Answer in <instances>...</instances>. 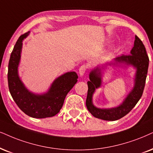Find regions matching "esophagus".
I'll return each mask as SVG.
<instances>
[{"instance_id":"34e87169","label":"esophagus","mask_w":153,"mask_h":153,"mask_svg":"<svg viewBox=\"0 0 153 153\" xmlns=\"http://www.w3.org/2000/svg\"><path fill=\"white\" fill-rule=\"evenodd\" d=\"M87 71V66L85 65H82L80 68H79V74H80V77H82L85 73Z\"/></svg>"}]
</instances>
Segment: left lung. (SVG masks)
<instances>
[{"mask_svg":"<svg viewBox=\"0 0 153 153\" xmlns=\"http://www.w3.org/2000/svg\"><path fill=\"white\" fill-rule=\"evenodd\" d=\"M111 65L132 66L136 69L134 85L132 90L123 102L117 107L112 108H99L94 105L92 102L93 94L97 88L101 87L103 72ZM149 65V59L145 46L138 36H135L134 45L131 50L130 55H121L114 58L111 61L98 65L92 69L89 74L90 80L88 82V90L86 106L88 111L94 117L105 121H116L129 113L136 106L142 96L146 85V80Z\"/></svg>","mask_w":153,"mask_h":153,"instance_id":"1","label":"left lung"}]
</instances>
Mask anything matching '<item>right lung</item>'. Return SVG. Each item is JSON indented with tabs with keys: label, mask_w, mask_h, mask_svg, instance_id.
<instances>
[{
	"label": "right lung",
	"mask_w": 153,
	"mask_h": 153,
	"mask_svg": "<svg viewBox=\"0 0 153 153\" xmlns=\"http://www.w3.org/2000/svg\"><path fill=\"white\" fill-rule=\"evenodd\" d=\"M30 33L28 32L19 37L11 53L7 72L9 90L17 105L29 117L36 119L52 117L62 108L65 97L77 82L78 76L74 71L67 72L56 78L46 92L37 94L29 90L19 75L18 67L22 42Z\"/></svg>",
	"instance_id": "add662e5"
}]
</instances>
